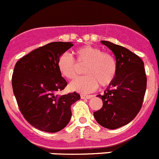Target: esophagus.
<instances>
[{
  "label": "esophagus",
  "instance_id": "34e87169",
  "mask_svg": "<svg viewBox=\"0 0 159 159\" xmlns=\"http://www.w3.org/2000/svg\"><path fill=\"white\" fill-rule=\"evenodd\" d=\"M81 99H92L93 95H80Z\"/></svg>",
  "mask_w": 159,
  "mask_h": 159
}]
</instances>
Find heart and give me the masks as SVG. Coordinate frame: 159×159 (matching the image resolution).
Segmentation results:
<instances>
[{
	"label": "heart",
	"mask_w": 159,
	"mask_h": 159,
	"mask_svg": "<svg viewBox=\"0 0 159 159\" xmlns=\"http://www.w3.org/2000/svg\"><path fill=\"white\" fill-rule=\"evenodd\" d=\"M79 65H85L83 72L85 75L71 83V91L88 93L99 86H107L113 81L117 72V64L111 55L102 52L99 48L84 45L75 51ZM60 73L67 80H74L77 75V64L68 53H63L57 60Z\"/></svg>",
	"instance_id": "b5f03b06"
}]
</instances>
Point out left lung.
Here are the masks:
<instances>
[{"instance_id": "left-lung-1", "label": "left lung", "mask_w": 159, "mask_h": 159, "mask_svg": "<svg viewBox=\"0 0 159 159\" xmlns=\"http://www.w3.org/2000/svg\"><path fill=\"white\" fill-rule=\"evenodd\" d=\"M116 57L117 72L102 99V107L94 112L97 123L107 129H117L132 121L139 112L147 89L144 63L127 48L101 40Z\"/></svg>"}]
</instances>
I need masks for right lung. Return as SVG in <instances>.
I'll return each instance as SVG.
<instances>
[{
	"label": "right lung",
	"instance_id": "1",
	"mask_svg": "<svg viewBox=\"0 0 159 159\" xmlns=\"http://www.w3.org/2000/svg\"><path fill=\"white\" fill-rule=\"evenodd\" d=\"M71 42H52L20 59L14 67L12 90L25 119L38 130L60 131L71 118V106L80 99L76 92L59 95L67 86L57 67L59 57Z\"/></svg>",
	"mask_w": 159,
	"mask_h": 159
}]
</instances>
